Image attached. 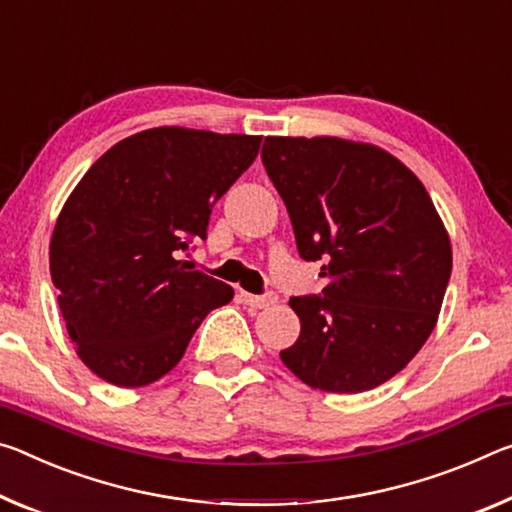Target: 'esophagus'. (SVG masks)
<instances>
[{
	"label": "esophagus",
	"mask_w": 512,
	"mask_h": 512,
	"mask_svg": "<svg viewBox=\"0 0 512 512\" xmlns=\"http://www.w3.org/2000/svg\"><path fill=\"white\" fill-rule=\"evenodd\" d=\"M241 300L250 307H255V310H266V307H271L278 296L275 294H266V296H255V294H248V291H241Z\"/></svg>",
	"instance_id": "esophagus-1"
}]
</instances>
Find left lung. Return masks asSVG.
Instances as JSON below:
<instances>
[{"label": "left lung", "mask_w": 512, "mask_h": 512, "mask_svg": "<svg viewBox=\"0 0 512 512\" xmlns=\"http://www.w3.org/2000/svg\"><path fill=\"white\" fill-rule=\"evenodd\" d=\"M262 161L300 257L321 259L326 278L321 296L289 300L300 335L282 362L321 392L383 385L431 337L451 278V239L431 196L371 143L266 136Z\"/></svg>", "instance_id": "obj_1"}]
</instances>
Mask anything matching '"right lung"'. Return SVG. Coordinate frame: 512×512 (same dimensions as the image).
<instances>
[{
  "mask_svg": "<svg viewBox=\"0 0 512 512\" xmlns=\"http://www.w3.org/2000/svg\"><path fill=\"white\" fill-rule=\"evenodd\" d=\"M262 136L152 127L86 170L56 218L50 273L79 360L116 387L175 367L234 289L180 255L207 237L212 205L253 164Z\"/></svg>",
  "mask_w": 512,
  "mask_h": 512,
  "instance_id": "right-lung-1",
  "label": "right lung"
}]
</instances>
